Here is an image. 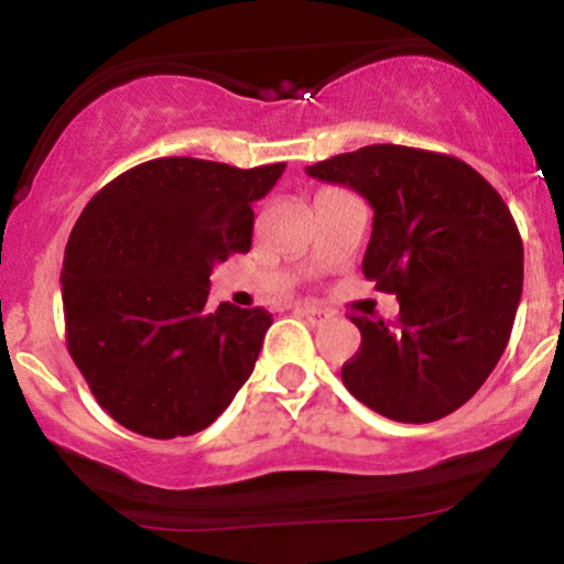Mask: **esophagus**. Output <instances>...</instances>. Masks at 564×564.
I'll list each match as a JSON object with an SVG mask.
<instances>
[{
    "label": "esophagus",
    "instance_id": "esophagus-1",
    "mask_svg": "<svg viewBox=\"0 0 564 564\" xmlns=\"http://www.w3.org/2000/svg\"><path fill=\"white\" fill-rule=\"evenodd\" d=\"M300 313L304 315V318H307V321H313V323H321L323 318H328V313H326V310L315 307V304H300Z\"/></svg>",
    "mask_w": 564,
    "mask_h": 564
}]
</instances>
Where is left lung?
I'll list each match as a JSON object with an SVG mask.
<instances>
[{"label":"left lung","mask_w":564,"mask_h":564,"mask_svg":"<svg viewBox=\"0 0 564 564\" xmlns=\"http://www.w3.org/2000/svg\"><path fill=\"white\" fill-rule=\"evenodd\" d=\"M373 209L364 275L394 294L400 318H358L360 349L341 381L405 424L462 408L507 349L522 296V238L496 187L464 161L405 145H366L307 166Z\"/></svg>","instance_id":"obj_1"}]
</instances>
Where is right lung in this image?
<instances>
[{"label":"right lung","instance_id":"1","mask_svg":"<svg viewBox=\"0 0 564 564\" xmlns=\"http://www.w3.org/2000/svg\"><path fill=\"white\" fill-rule=\"evenodd\" d=\"M283 170L153 159L84 206L61 273L66 341L121 426L156 440L196 435L251 377L273 315L230 302L206 310L209 275L251 249V206Z\"/></svg>","mask_w":564,"mask_h":564}]
</instances>
